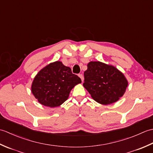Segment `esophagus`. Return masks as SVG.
Returning <instances> with one entry per match:
<instances>
[{
  "label": "esophagus",
  "instance_id": "esophagus-1",
  "mask_svg": "<svg viewBox=\"0 0 153 153\" xmlns=\"http://www.w3.org/2000/svg\"><path fill=\"white\" fill-rule=\"evenodd\" d=\"M78 76H79V77H80V78H81V79H82V82H83V79H84V77H83V74H79V75H78Z\"/></svg>",
  "mask_w": 153,
  "mask_h": 153
}]
</instances>
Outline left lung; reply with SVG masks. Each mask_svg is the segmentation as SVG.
<instances>
[{
  "instance_id": "left-lung-1",
  "label": "left lung",
  "mask_w": 153,
  "mask_h": 153,
  "mask_svg": "<svg viewBox=\"0 0 153 153\" xmlns=\"http://www.w3.org/2000/svg\"><path fill=\"white\" fill-rule=\"evenodd\" d=\"M83 87L101 105L116 102L126 92L128 82L114 66L100 62H90L84 72Z\"/></svg>"
}]
</instances>
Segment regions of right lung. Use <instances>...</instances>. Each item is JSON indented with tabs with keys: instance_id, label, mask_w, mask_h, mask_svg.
Listing matches in <instances>:
<instances>
[{
	"instance_id": "1",
	"label": "right lung",
	"mask_w": 153,
	"mask_h": 153,
	"mask_svg": "<svg viewBox=\"0 0 153 153\" xmlns=\"http://www.w3.org/2000/svg\"><path fill=\"white\" fill-rule=\"evenodd\" d=\"M81 83L70 68L56 61L39 71L32 83L31 92L41 105L54 108L66 101L71 90Z\"/></svg>"
}]
</instances>
